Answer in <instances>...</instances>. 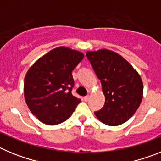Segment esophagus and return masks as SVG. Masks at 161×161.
<instances>
[{
	"label": "esophagus",
	"instance_id": "34e87169",
	"mask_svg": "<svg viewBox=\"0 0 161 161\" xmlns=\"http://www.w3.org/2000/svg\"><path fill=\"white\" fill-rule=\"evenodd\" d=\"M89 95H88V96L84 97V100H85V102H88V101H89Z\"/></svg>",
	"mask_w": 161,
	"mask_h": 161
}]
</instances>
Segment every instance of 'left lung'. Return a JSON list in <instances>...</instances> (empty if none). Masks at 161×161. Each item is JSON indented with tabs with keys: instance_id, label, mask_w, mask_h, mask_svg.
Masks as SVG:
<instances>
[{
	"instance_id": "obj_1",
	"label": "left lung",
	"mask_w": 161,
	"mask_h": 161,
	"mask_svg": "<svg viewBox=\"0 0 161 161\" xmlns=\"http://www.w3.org/2000/svg\"><path fill=\"white\" fill-rule=\"evenodd\" d=\"M105 95V105L94 114L102 123L119 126L130 119L141 103V76L119 54L108 49L86 52Z\"/></svg>"
}]
</instances>
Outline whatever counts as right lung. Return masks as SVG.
<instances>
[{"instance_id":"1","label":"right lung","mask_w":161,"mask_h":161,"mask_svg":"<svg viewBox=\"0 0 161 161\" xmlns=\"http://www.w3.org/2000/svg\"><path fill=\"white\" fill-rule=\"evenodd\" d=\"M84 53L58 47L37 59L24 80V97L30 110L47 125L66 121L80 100L72 94V72L83 59Z\"/></svg>"}]
</instances>
